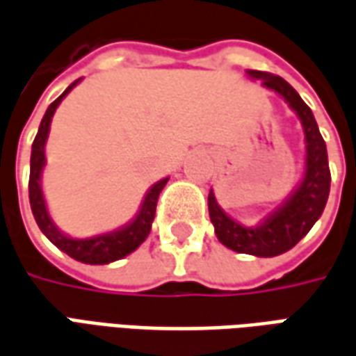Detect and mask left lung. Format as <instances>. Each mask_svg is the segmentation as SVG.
<instances>
[{
    "mask_svg": "<svg viewBox=\"0 0 356 356\" xmlns=\"http://www.w3.org/2000/svg\"><path fill=\"white\" fill-rule=\"evenodd\" d=\"M248 75L254 79H261L267 89L279 92L300 118L306 137L305 180L296 188V192L291 195L289 202L283 203L273 215H269L256 227H244L230 219L217 205L213 192H209V200H207L209 217L217 238L227 248L240 254L273 257L296 246L308 234V230L312 229L314 222L320 219L330 195L332 174L327 164L325 141L314 120L312 110L300 99V95L279 75L256 70H248Z\"/></svg>",
    "mask_w": 356,
    "mask_h": 356,
    "instance_id": "8db88e82",
    "label": "left lung"
}]
</instances>
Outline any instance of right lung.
<instances>
[{
  "label": "right lung",
  "mask_w": 356,
  "mask_h": 356,
  "mask_svg": "<svg viewBox=\"0 0 356 356\" xmlns=\"http://www.w3.org/2000/svg\"><path fill=\"white\" fill-rule=\"evenodd\" d=\"M77 83H79V79L73 81L70 87L51 102L48 110H46V114H44L42 122H40L38 134L34 137L33 153H31L29 200H31V209H33L34 219L38 222L40 230L46 234V238L50 240L54 246H58L61 252H65L67 256L77 259V261L92 264V266H102V264H110V261L122 259V257L131 254L134 250H137L145 242L149 232H151V225H153L159 195H161L163 188L168 182V178H163L161 182L154 184L153 188L147 192L145 200L141 203V209L136 215V219L129 220L127 225L120 227V229L110 230V232H104V234H95V236H89V238H71V236H65L63 232L56 229V225L51 222L50 215L46 211L42 190H40V174H42L44 163H46L44 145H46V137H48V131H50L51 116H54L56 108L60 106L63 97Z\"/></svg>",
  "instance_id": "obj_1"
}]
</instances>
